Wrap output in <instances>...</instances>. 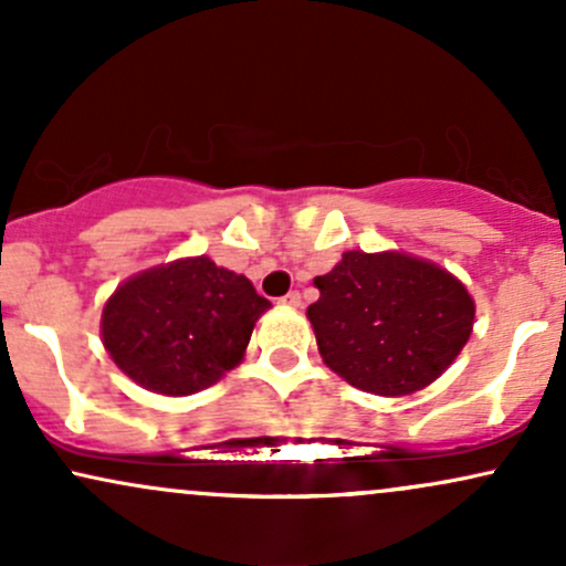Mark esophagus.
<instances>
[{
	"label": "esophagus",
	"instance_id": "esophagus-1",
	"mask_svg": "<svg viewBox=\"0 0 566 566\" xmlns=\"http://www.w3.org/2000/svg\"><path fill=\"white\" fill-rule=\"evenodd\" d=\"M279 303L290 305V308H297V305H301V292L292 290V292H287V295H284V297H279Z\"/></svg>",
	"mask_w": 566,
	"mask_h": 566
}]
</instances>
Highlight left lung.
<instances>
[{
	"mask_svg": "<svg viewBox=\"0 0 566 566\" xmlns=\"http://www.w3.org/2000/svg\"><path fill=\"white\" fill-rule=\"evenodd\" d=\"M314 284L319 301L308 305V319L324 365L361 391H420L471 337L469 290L420 258L354 250Z\"/></svg>",
	"mask_w": 566,
	"mask_h": 566,
	"instance_id": "obj_1",
	"label": "left lung"
}]
</instances>
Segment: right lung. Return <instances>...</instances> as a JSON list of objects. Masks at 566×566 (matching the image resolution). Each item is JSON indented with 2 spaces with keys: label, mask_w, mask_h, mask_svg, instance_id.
<instances>
[{
  "label": "right lung",
  "mask_w": 566,
  "mask_h": 566,
  "mask_svg": "<svg viewBox=\"0 0 566 566\" xmlns=\"http://www.w3.org/2000/svg\"><path fill=\"white\" fill-rule=\"evenodd\" d=\"M271 303L250 279L186 258L127 279L103 308V346L116 367L154 394L188 396L242 361Z\"/></svg>",
  "instance_id": "1"
}]
</instances>
